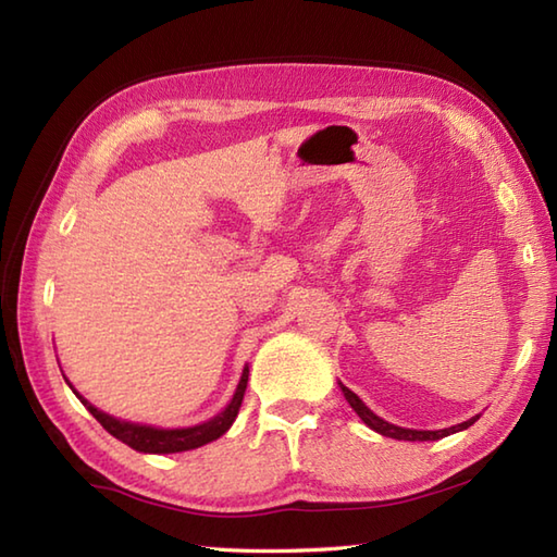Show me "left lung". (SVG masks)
<instances>
[{
	"label": "left lung",
	"instance_id": "obj_1",
	"mask_svg": "<svg viewBox=\"0 0 557 557\" xmlns=\"http://www.w3.org/2000/svg\"><path fill=\"white\" fill-rule=\"evenodd\" d=\"M339 387H342V393H345V397H347V401H349V407L359 413V419L369 425V429H373L375 433H381V435H387V437H395V441H411V443H423V441H441V437H445V435H453V433H457V431H465V429H469L471 423H476L479 421V417H471L469 421H465V423H457V425H449V429H443V431H413V429H401V425H395V423H389V421H385V419H381V417H375V413L363 405V401L351 393L349 387H345L339 383Z\"/></svg>",
	"mask_w": 557,
	"mask_h": 557
}]
</instances>
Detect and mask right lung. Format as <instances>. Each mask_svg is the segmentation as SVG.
Returning <instances> with one entry per match:
<instances>
[{
	"instance_id": "right-lung-1",
	"label": "right lung",
	"mask_w": 557,
	"mask_h": 557,
	"mask_svg": "<svg viewBox=\"0 0 557 557\" xmlns=\"http://www.w3.org/2000/svg\"><path fill=\"white\" fill-rule=\"evenodd\" d=\"M69 383V381H66ZM246 383H248V366H244V373H242V381L236 385V393L232 397V401L227 407H224L218 417H212L206 423H198L191 425V429H152V425H144V423H132V421H122V419H114L110 413L100 411L98 407H92L88 399H83L74 387L76 397L83 401V407H86L92 417L100 421V425L110 435H114L116 441L126 443L128 447L138 449V453H150V455H170V453H186V449H196L206 443L218 441L220 435H224L230 431V425L234 423L236 413H239L242 407V399L246 393Z\"/></svg>"
}]
</instances>
